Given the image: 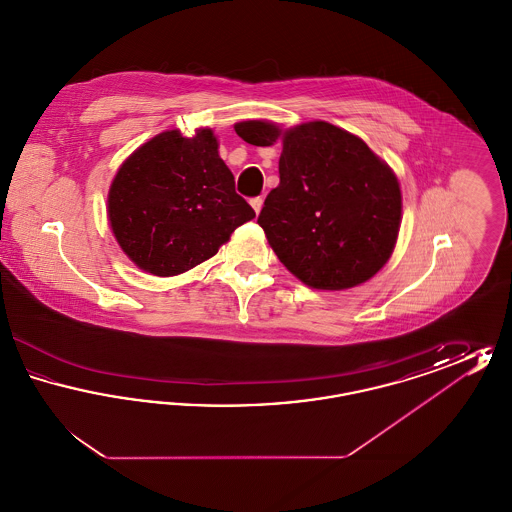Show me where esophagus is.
<instances>
[{"label": "esophagus", "instance_id": "1", "mask_svg": "<svg viewBox=\"0 0 512 512\" xmlns=\"http://www.w3.org/2000/svg\"><path fill=\"white\" fill-rule=\"evenodd\" d=\"M249 203H251V207L255 209V213L259 215V213H261V209H263V197H261V195H259V197H251V201H249Z\"/></svg>", "mask_w": 512, "mask_h": 512}]
</instances>
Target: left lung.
I'll use <instances>...</instances> for the list:
<instances>
[{"label":"left lung","instance_id":"1","mask_svg":"<svg viewBox=\"0 0 512 512\" xmlns=\"http://www.w3.org/2000/svg\"><path fill=\"white\" fill-rule=\"evenodd\" d=\"M234 128L253 146L282 142L280 184L257 222L293 276L338 292L388 263L401 226L399 180L361 138L324 121L288 130L244 121Z\"/></svg>","mask_w":512,"mask_h":512}]
</instances>
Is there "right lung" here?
Listing matches in <instances>:
<instances>
[{
    "label": "right lung",
    "instance_id": "obj_1",
    "mask_svg": "<svg viewBox=\"0 0 512 512\" xmlns=\"http://www.w3.org/2000/svg\"><path fill=\"white\" fill-rule=\"evenodd\" d=\"M107 217L122 251L155 276H176L211 259L255 217L220 159L211 128L192 138L167 130L138 147L117 172Z\"/></svg>",
    "mask_w": 512,
    "mask_h": 512
}]
</instances>
